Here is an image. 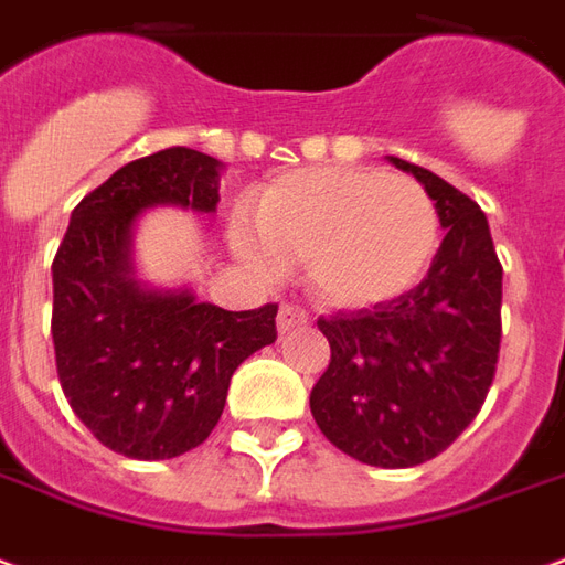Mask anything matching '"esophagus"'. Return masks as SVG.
<instances>
[{
    "label": "esophagus",
    "mask_w": 565,
    "mask_h": 565,
    "mask_svg": "<svg viewBox=\"0 0 565 565\" xmlns=\"http://www.w3.org/2000/svg\"><path fill=\"white\" fill-rule=\"evenodd\" d=\"M307 324V310H300L295 303H282L279 307V316H277V328L279 333H288V331H298Z\"/></svg>",
    "instance_id": "obj_1"
}]
</instances>
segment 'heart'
Wrapping results in <instances>:
<instances>
[{"label": "heart", "mask_w": 565, "mask_h": 565, "mask_svg": "<svg viewBox=\"0 0 565 565\" xmlns=\"http://www.w3.org/2000/svg\"><path fill=\"white\" fill-rule=\"evenodd\" d=\"M258 232L234 222L237 253L258 270L298 265L333 307H376L424 277L439 243V213L413 180L316 168L282 177L258 201Z\"/></svg>", "instance_id": "obj_1"}]
</instances>
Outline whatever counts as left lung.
Listing matches in <instances>:
<instances>
[{"label": "left lung", "instance_id": "obj_1", "mask_svg": "<svg viewBox=\"0 0 565 565\" xmlns=\"http://www.w3.org/2000/svg\"><path fill=\"white\" fill-rule=\"evenodd\" d=\"M427 189L446 237L427 277L373 310L319 319L331 361L310 394L312 418L361 463L418 467L443 455L497 376L502 265L481 207L422 164L394 159Z\"/></svg>", "mask_w": 565, "mask_h": 565}]
</instances>
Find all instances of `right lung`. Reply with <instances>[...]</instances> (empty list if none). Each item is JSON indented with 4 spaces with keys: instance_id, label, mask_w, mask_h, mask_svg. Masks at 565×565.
I'll return each instance as SVG.
<instances>
[{
    "instance_id": "obj_1",
    "label": "right lung",
    "mask_w": 565,
    "mask_h": 565,
    "mask_svg": "<svg viewBox=\"0 0 565 565\" xmlns=\"http://www.w3.org/2000/svg\"><path fill=\"white\" fill-rule=\"evenodd\" d=\"M220 162L168 147L122 164L72 210L53 258V352L74 415L102 446L168 460L220 422L234 370L277 340V303L232 312L129 277L131 222L152 204L213 213Z\"/></svg>"
}]
</instances>
